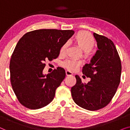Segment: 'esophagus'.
I'll return each mask as SVG.
<instances>
[{
    "instance_id": "obj_1",
    "label": "esophagus",
    "mask_w": 130,
    "mask_h": 130,
    "mask_svg": "<svg viewBox=\"0 0 130 130\" xmlns=\"http://www.w3.org/2000/svg\"><path fill=\"white\" fill-rule=\"evenodd\" d=\"M66 76H73L72 72H71L70 71H69V70L66 71Z\"/></svg>"
}]
</instances>
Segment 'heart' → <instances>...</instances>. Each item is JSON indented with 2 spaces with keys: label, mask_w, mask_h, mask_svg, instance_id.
Instances as JSON below:
<instances>
[{
  "label": "heart",
  "mask_w": 130,
  "mask_h": 130,
  "mask_svg": "<svg viewBox=\"0 0 130 130\" xmlns=\"http://www.w3.org/2000/svg\"><path fill=\"white\" fill-rule=\"evenodd\" d=\"M74 44L79 48L81 50L83 51V55L86 58H89L91 56V51L92 48L95 44V39L89 32L87 31H82L78 32L73 38ZM67 43H65L60 49V53L64 54L66 50ZM82 64L79 61L75 60H67L63 63V66L70 70H76Z\"/></svg>",
  "instance_id": "heart-1"
}]
</instances>
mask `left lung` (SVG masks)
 <instances>
[{"mask_svg": "<svg viewBox=\"0 0 130 130\" xmlns=\"http://www.w3.org/2000/svg\"><path fill=\"white\" fill-rule=\"evenodd\" d=\"M93 36L98 50L82 69L83 74L90 80L83 83L79 76L76 75V83L71 89L74 102L89 111L99 109L109 104L120 85L122 68L113 42L96 33Z\"/></svg>", "mask_w": 130, "mask_h": 130, "instance_id": "obj_1", "label": "left lung"}]
</instances>
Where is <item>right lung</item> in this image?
I'll use <instances>...</instances> for the list:
<instances>
[{
    "mask_svg": "<svg viewBox=\"0 0 130 130\" xmlns=\"http://www.w3.org/2000/svg\"><path fill=\"white\" fill-rule=\"evenodd\" d=\"M74 33L73 30L38 29L26 33L19 40L9 69L12 89L22 105L37 109L53 100L66 72L57 67L44 74V62L57 58L61 47Z\"/></svg>",
    "mask_w": 130,
    "mask_h": 130,
    "instance_id": "add662e5",
    "label": "right lung"
}]
</instances>
